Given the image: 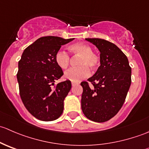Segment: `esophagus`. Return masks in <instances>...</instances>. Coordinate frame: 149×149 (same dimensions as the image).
I'll return each instance as SVG.
<instances>
[{
  "mask_svg": "<svg viewBox=\"0 0 149 149\" xmlns=\"http://www.w3.org/2000/svg\"><path fill=\"white\" fill-rule=\"evenodd\" d=\"M79 85V83H76V82H72V86H75Z\"/></svg>",
  "mask_w": 149,
  "mask_h": 149,
  "instance_id": "esophagus-1",
  "label": "esophagus"
}]
</instances>
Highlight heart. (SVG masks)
Here are the masks:
<instances>
[{
  "label": "heart",
  "mask_w": 149,
  "mask_h": 149,
  "mask_svg": "<svg viewBox=\"0 0 149 149\" xmlns=\"http://www.w3.org/2000/svg\"><path fill=\"white\" fill-rule=\"evenodd\" d=\"M68 49L72 54L81 56L78 65L79 67L73 68L64 74V77L72 82H79L90 75L88 67L94 69L100 65V58L92 52V48L86 43H75L70 45ZM55 62L61 68L66 69L70 64V56L67 52L60 50L55 56Z\"/></svg>",
  "instance_id": "b5f03b06"
}]
</instances>
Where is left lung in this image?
<instances>
[{
	"label": "left lung",
	"mask_w": 149,
	"mask_h": 149,
	"mask_svg": "<svg viewBox=\"0 0 149 149\" xmlns=\"http://www.w3.org/2000/svg\"><path fill=\"white\" fill-rule=\"evenodd\" d=\"M100 52V66L95 74L83 81L81 109L90 120L104 123L117 115L131 84V68L127 56L115 44L99 38H86Z\"/></svg>",
	"instance_id": "obj_1"
}]
</instances>
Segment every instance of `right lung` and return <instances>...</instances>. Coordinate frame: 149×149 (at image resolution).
Masks as SVG:
<instances>
[{
  "instance_id": "add662e5",
  "label": "right lung",
  "mask_w": 149,
  "mask_h": 149,
  "mask_svg": "<svg viewBox=\"0 0 149 149\" xmlns=\"http://www.w3.org/2000/svg\"><path fill=\"white\" fill-rule=\"evenodd\" d=\"M73 40L40 37L24 50L19 61L16 76L21 99L26 109L40 120H55L63 112L64 100L71 88V82L67 80L52 87L63 75L55 56L61 46Z\"/></svg>"
}]
</instances>
